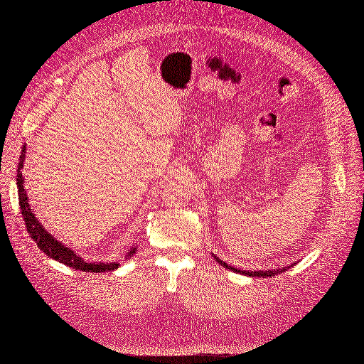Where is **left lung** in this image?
<instances>
[{
    "mask_svg": "<svg viewBox=\"0 0 364 364\" xmlns=\"http://www.w3.org/2000/svg\"><path fill=\"white\" fill-rule=\"evenodd\" d=\"M215 259H216V262L218 264H220L222 267H225L227 269H231V271H234V272H237V274H245V275H250V277H272V275H277V274H280V272H284L286 271V268H282V269H274V271H243V269H237V268H234V267H230L228 264H225L223 261H220V259L218 257V256H215Z\"/></svg>",
    "mask_w": 364,
    "mask_h": 364,
    "instance_id": "left-lung-1",
    "label": "left lung"
}]
</instances>
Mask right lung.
<instances>
[{
    "mask_svg": "<svg viewBox=\"0 0 364 364\" xmlns=\"http://www.w3.org/2000/svg\"><path fill=\"white\" fill-rule=\"evenodd\" d=\"M25 152H26V146L22 148L21 157H19V164H17V194H19V204H21V210H22V216L25 219V225H26V231L29 232L31 238L36 241L37 246L40 250H43L48 257L55 259L58 262H62L63 265H68L71 268H75L78 271L82 272H107V271H114L118 268L117 262L112 264H103V262H87L84 259L77 255L74 250H71L69 247H66L65 245H62L60 241H58L53 235L46 231V228H43V225L38 222V219L36 218V215L32 213V209L29 207L28 203V196L23 188V178H22V168H23V161H25ZM136 247H133L127 257L132 256L134 253ZM126 257V259H127Z\"/></svg>",
    "mask_w": 364,
    "mask_h": 364,
    "instance_id": "add662e5",
    "label": "right lung"
}]
</instances>
